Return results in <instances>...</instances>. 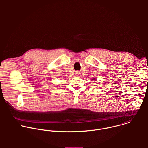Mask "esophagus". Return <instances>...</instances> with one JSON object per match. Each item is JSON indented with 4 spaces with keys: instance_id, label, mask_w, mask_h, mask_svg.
<instances>
[{
    "instance_id": "obj_1",
    "label": "esophagus",
    "mask_w": 148,
    "mask_h": 148,
    "mask_svg": "<svg viewBox=\"0 0 148 148\" xmlns=\"http://www.w3.org/2000/svg\"><path fill=\"white\" fill-rule=\"evenodd\" d=\"M75 74H76V75H80V73H79L78 71H77V72H76V73H75Z\"/></svg>"
}]
</instances>
